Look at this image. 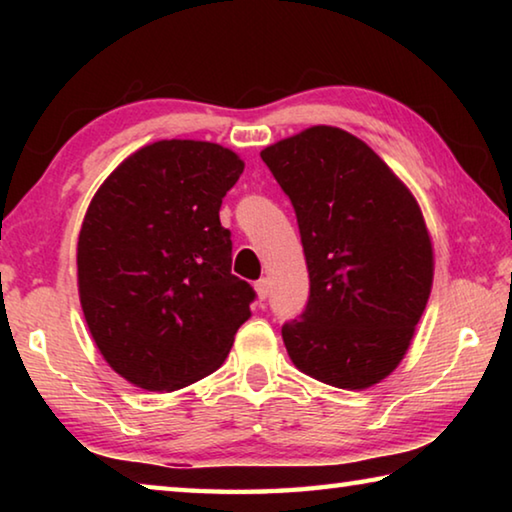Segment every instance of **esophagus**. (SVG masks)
Here are the masks:
<instances>
[{
  "instance_id": "1",
  "label": "esophagus",
  "mask_w": 512,
  "mask_h": 512,
  "mask_svg": "<svg viewBox=\"0 0 512 512\" xmlns=\"http://www.w3.org/2000/svg\"><path fill=\"white\" fill-rule=\"evenodd\" d=\"M268 291H271V287H268L266 277H262V280L255 282V293H257V300L259 302H264L268 298Z\"/></svg>"
}]
</instances>
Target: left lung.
I'll use <instances>...</instances> for the list:
<instances>
[{
  "label": "left lung",
  "instance_id": "1",
  "mask_svg": "<svg viewBox=\"0 0 512 512\" xmlns=\"http://www.w3.org/2000/svg\"><path fill=\"white\" fill-rule=\"evenodd\" d=\"M291 198L309 268V302L282 327L300 372L363 391L400 366L433 284L418 201L352 133L311 126L259 153Z\"/></svg>",
  "mask_w": 512,
  "mask_h": 512
}]
</instances>
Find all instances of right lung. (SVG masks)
Here are the masks:
<instances>
[{"label":"right lung","instance_id":"add662e5","mask_svg":"<svg viewBox=\"0 0 512 512\" xmlns=\"http://www.w3.org/2000/svg\"><path fill=\"white\" fill-rule=\"evenodd\" d=\"M244 160L214 142L128 155L90 201L76 246L85 323L108 366L169 393L221 366L255 291L232 275L221 201Z\"/></svg>","mask_w":512,"mask_h":512}]
</instances>
